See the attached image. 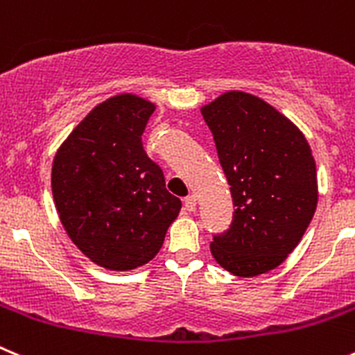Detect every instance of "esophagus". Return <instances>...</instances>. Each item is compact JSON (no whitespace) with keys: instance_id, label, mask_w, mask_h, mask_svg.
I'll return each mask as SVG.
<instances>
[{"instance_id":"esophagus-1","label":"esophagus","mask_w":355,"mask_h":355,"mask_svg":"<svg viewBox=\"0 0 355 355\" xmlns=\"http://www.w3.org/2000/svg\"><path fill=\"white\" fill-rule=\"evenodd\" d=\"M195 207H197V197L195 195H190V197L184 198V209L188 212H193Z\"/></svg>"}]
</instances>
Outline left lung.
Segmentation results:
<instances>
[{
  "label": "left lung",
  "mask_w": 355,
  "mask_h": 355,
  "mask_svg": "<svg viewBox=\"0 0 355 355\" xmlns=\"http://www.w3.org/2000/svg\"><path fill=\"white\" fill-rule=\"evenodd\" d=\"M230 184L234 219L211 252L237 277L281 265L317 207V171L302 130L252 94L230 90L200 107Z\"/></svg>",
  "instance_id": "obj_1"
}]
</instances>
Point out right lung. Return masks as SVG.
I'll return each instance as SVG.
<instances>
[{
	"label": "right lung",
	"instance_id": "add662e5",
	"mask_svg": "<svg viewBox=\"0 0 355 355\" xmlns=\"http://www.w3.org/2000/svg\"><path fill=\"white\" fill-rule=\"evenodd\" d=\"M155 104L118 94L97 104L66 137L52 164V195L67 237L114 272L146 265L164 244L181 200L143 148Z\"/></svg>",
	"mask_w": 355,
	"mask_h": 355
}]
</instances>
